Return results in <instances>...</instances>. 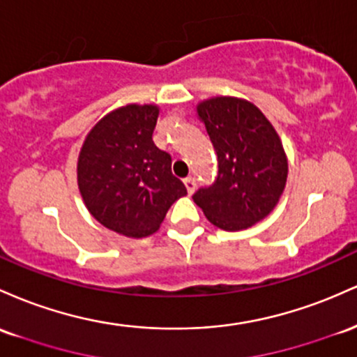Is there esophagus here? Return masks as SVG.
<instances>
[{
  "label": "esophagus",
  "instance_id": "esophagus-1",
  "mask_svg": "<svg viewBox=\"0 0 357 357\" xmlns=\"http://www.w3.org/2000/svg\"><path fill=\"white\" fill-rule=\"evenodd\" d=\"M183 183H185L187 192H189V194H194L195 185H197V183H195V178L194 177H187L185 180H183Z\"/></svg>",
  "mask_w": 357,
  "mask_h": 357
}]
</instances>
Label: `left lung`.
I'll return each mask as SVG.
<instances>
[{
    "label": "left lung",
    "mask_w": 357,
    "mask_h": 357,
    "mask_svg": "<svg viewBox=\"0 0 357 357\" xmlns=\"http://www.w3.org/2000/svg\"><path fill=\"white\" fill-rule=\"evenodd\" d=\"M219 172L214 183L194 194L204 215L224 231L263 221L285 190L288 160L282 139L253 102L218 96L197 104Z\"/></svg>",
    "instance_id": "1"
}]
</instances>
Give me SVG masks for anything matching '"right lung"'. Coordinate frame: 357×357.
<instances>
[{
    "label": "right lung",
    "instance_id": "add662e5",
    "mask_svg": "<svg viewBox=\"0 0 357 357\" xmlns=\"http://www.w3.org/2000/svg\"><path fill=\"white\" fill-rule=\"evenodd\" d=\"M160 107L126 104L96 123L77 158V185L92 218L107 229L145 238L187 189L172 157L153 143Z\"/></svg>",
    "mask_w": 357,
    "mask_h": 357
}]
</instances>
